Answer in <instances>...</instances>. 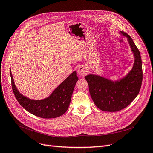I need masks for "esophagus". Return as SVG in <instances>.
Instances as JSON below:
<instances>
[{"label": "esophagus", "instance_id": "1", "mask_svg": "<svg viewBox=\"0 0 153 153\" xmlns=\"http://www.w3.org/2000/svg\"><path fill=\"white\" fill-rule=\"evenodd\" d=\"M78 73L80 76H84L88 72L87 68L84 66H81L78 68Z\"/></svg>", "mask_w": 153, "mask_h": 153}]
</instances>
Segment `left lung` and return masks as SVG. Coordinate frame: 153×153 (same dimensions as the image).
<instances>
[{
    "instance_id": "obj_1",
    "label": "left lung",
    "mask_w": 153,
    "mask_h": 153,
    "mask_svg": "<svg viewBox=\"0 0 153 153\" xmlns=\"http://www.w3.org/2000/svg\"><path fill=\"white\" fill-rule=\"evenodd\" d=\"M121 33L127 38L135 55L131 71L116 82L95 75L85 76L94 104L106 112H117L126 108L137 96L142 85L143 73L140 52L130 36L124 32Z\"/></svg>"
}]
</instances>
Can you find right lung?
<instances>
[{"instance_id":"right-lung-1","label":"right lung","mask_w":153,"mask_h":153,"mask_svg":"<svg viewBox=\"0 0 153 153\" xmlns=\"http://www.w3.org/2000/svg\"><path fill=\"white\" fill-rule=\"evenodd\" d=\"M10 75L13 93L18 103L30 114L45 119L56 118L66 112L71 102L74 87L78 80L76 72L74 71L48 98L34 100L23 96L18 91L14 83L11 69Z\"/></svg>"}]
</instances>
